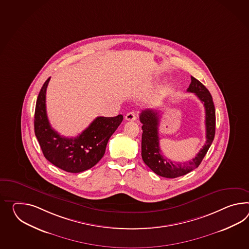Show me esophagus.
<instances>
[{"instance_id":"1","label":"esophagus","mask_w":249,"mask_h":249,"mask_svg":"<svg viewBox=\"0 0 249 249\" xmlns=\"http://www.w3.org/2000/svg\"><path fill=\"white\" fill-rule=\"evenodd\" d=\"M125 119L127 120V121H136V119H137V112H135V111H130V112H128L125 116Z\"/></svg>"}]
</instances>
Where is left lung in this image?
<instances>
[{"label":"left lung","mask_w":249,"mask_h":249,"mask_svg":"<svg viewBox=\"0 0 249 249\" xmlns=\"http://www.w3.org/2000/svg\"><path fill=\"white\" fill-rule=\"evenodd\" d=\"M192 82L187 91L194 92L205 108V126L206 142L195 158L187 162L176 163L163 156L159 146L158 126L160 115L157 109H146L140 113V122L142 125L141 156L144 163L158 176L165 178H176L184 176L200 165L202 159L213 143L215 136L216 116L213 97L209 90L200 81L191 77Z\"/></svg>","instance_id":"obj_1"}]
</instances>
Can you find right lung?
<instances>
[{
  "mask_svg": "<svg viewBox=\"0 0 249 249\" xmlns=\"http://www.w3.org/2000/svg\"><path fill=\"white\" fill-rule=\"evenodd\" d=\"M49 80L43 85L36 99L34 129L44 157L56 167L69 173L90 169L102 159L107 143L123 120L116 117H97L75 138H65L53 129L46 110V91Z\"/></svg>",
  "mask_w": 249,
  "mask_h": 249,
  "instance_id": "1",
  "label": "right lung"
}]
</instances>
